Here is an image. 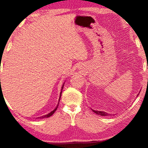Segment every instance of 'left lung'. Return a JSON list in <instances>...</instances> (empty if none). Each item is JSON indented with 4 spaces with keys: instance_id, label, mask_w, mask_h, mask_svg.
I'll return each mask as SVG.
<instances>
[{
    "instance_id": "8db88e82",
    "label": "left lung",
    "mask_w": 148,
    "mask_h": 148,
    "mask_svg": "<svg viewBox=\"0 0 148 148\" xmlns=\"http://www.w3.org/2000/svg\"><path fill=\"white\" fill-rule=\"evenodd\" d=\"M92 111L96 113V114L100 115V116H108V115H109L108 114H107L106 112H103V111H98V110H92Z\"/></svg>"
}]
</instances>
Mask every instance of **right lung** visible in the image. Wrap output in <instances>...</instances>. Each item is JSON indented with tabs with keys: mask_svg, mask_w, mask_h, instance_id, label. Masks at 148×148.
Listing matches in <instances>:
<instances>
[{
	"mask_svg": "<svg viewBox=\"0 0 148 148\" xmlns=\"http://www.w3.org/2000/svg\"><path fill=\"white\" fill-rule=\"evenodd\" d=\"M62 88H63V86L62 87ZM61 93H62V91H61V92H60V96H61ZM60 98H59V101H60ZM58 104H59V103H58ZM58 105H57V106L56 107V108L54 109V110H52L51 112H50L49 114H48L44 115V116H41V117H39V118H40V119H44V118H48V117L51 116L52 115L54 114V112H55V111L56 110V109H57V108H58ZM39 118H38V119H39Z\"/></svg>",
	"mask_w": 148,
	"mask_h": 148,
	"instance_id": "right-lung-1",
	"label": "right lung"
}]
</instances>
